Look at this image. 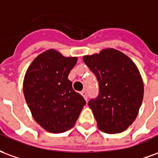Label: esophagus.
Instances as JSON below:
<instances>
[{"label":"esophagus","instance_id":"esophagus-1","mask_svg":"<svg viewBox=\"0 0 158 158\" xmlns=\"http://www.w3.org/2000/svg\"><path fill=\"white\" fill-rule=\"evenodd\" d=\"M81 96L83 97L84 98L86 101H87V92L86 91H82V92H81Z\"/></svg>","mask_w":158,"mask_h":158}]
</instances>
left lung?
Wrapping results in <instances>:
<instances>
[{
    "label": "left lung",
    "instance_id": "left-lung-1",
    "mask_svg": "<svg viewBox=\"0 0 158 158\" xmlns=\"http://www.w3.org/2000/svg\"><path fill=\"white\" fill-rule=\"evenodd\" d=\"M83 61L98 81L99 93L88 106L99 130L109 134L125 131L136 118L143 99V81L136 65L114 49L85 55Z\"/></svg>",
    "mask_w": 158,
    "mask_h": 158
}]
</instances>
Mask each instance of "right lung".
Wrapping results in <instances>:
<instances>
[{
    "instance_id": "1",
    "label": "right lung",
    "mask_w": 158,
    "mask_h": 158,
    "mask_svg": "<svg viewBox=\"0 0 158 158\" xmlns=\"http://www.w3.org/2000/svg\"><path fill=\"white\" fill-rule=\"evenodd\" d=\"M77 57L49 49L34 59L23 81V93L35 121L45 131L62 133L73 127L86 101L72 88L68 75Z\"/></svg>"
}]
</instances>
